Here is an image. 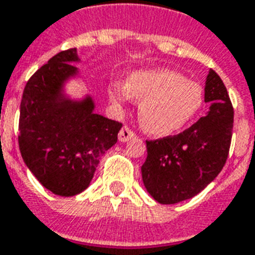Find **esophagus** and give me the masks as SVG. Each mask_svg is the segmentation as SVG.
Returning <instances> with one entry per match:
<instances>
[{
	"label": "esophagus",
	"instance_id": "1",
	"mask_svg": "<svg viewBox=\"0 0 255 255\" xmlns=\"http://www.w3.org/2000/svg\"><path fill=\"white\" fill-rule=\"evenodd\" d=\"M136 133L133 131H132L131 128L128 127V126H124L122 129H120L119 132V140L120 141H128L131 137H133Z\"/></svg>",
	"mask_w": 255,
	"mask_h": 255
}]
</instances>
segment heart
<instances>
[{
	"label": "heart",
	"instance_id": "b5f03b06",
	"mask_svg": "<svg viewBox=\"0 0 255 255\" xmlns=\"http://www.w3.org/2000/svg\"><path fill=\"white\" fill-rule=\"evenodd\" d=\"M110 93L119 104H127L133 97L141 100V126L156 136L171 135L186 127L199 114L205 102L201 84L168 69L135 72L127 83L115 81Z\"/></svg>",
	"mask_w": 255,
	"mask_h": 255
}]
</instances>
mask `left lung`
I'll use <instances>...</instances> for the list:
<instances>
[{
    "mask_svg": "<svg viewBox=\"0 0 255 255\" xmlns=\"http://www.w3.org/2000/svg\"><path fill=\"white\" fill-rule=\"evenodd\" d=\"M205 102L210 111L178 135L145 140L141 176L147 191L162 205L195 197L222 171L233 136L234 110L222 79L207 75Z\"/></svg>",
    "mask_w": 255,
    "mask_h": 255,
    "instance_id": "obj_1",
    "label": "left lung"
}]
</instances>
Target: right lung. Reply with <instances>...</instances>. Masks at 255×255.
Instances as JSON below:
<instances>
[{
	"mask_svg": "<svg viewBox=\"0 0 255 255\" xmlns=\"http://www.w3.org/2000/svg\"><path fill=\"white\" fill-rule=\"evenodd\" d=\"M76 48L61 50L34 72L19 107L18 147L37 180L56 195L88 187L100 158L118 141L122 123L93 112V102H71L61 85L77 69Z\"/></svg>",
	"mask_w": 255,
	"mask_h": 255,
	"instance_id": "add662e5",
	"label": "right lung"
}]
</instances>
